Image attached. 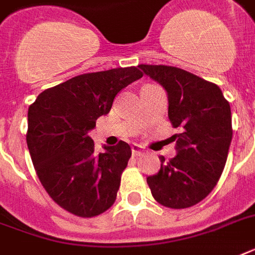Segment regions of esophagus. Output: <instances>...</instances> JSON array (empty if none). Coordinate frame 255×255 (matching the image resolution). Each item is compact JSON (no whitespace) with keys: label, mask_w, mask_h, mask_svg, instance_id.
<instances>
[{"label":"esophagus","mask_w":255,"mask_h":255,"mask_svg":"<svg viewBox=\"0 0 255 255\" xmlns=\"http://www.w3.org/2000/svg\"><path fill=\"white\" fill-rule=\"evenodd\" d=\"M143 153H144V148L141 147V145H139V144H133V145H132V155L140 156V155H143Z\"/></svg>","instance_id":"obj_1"}]
</instances>
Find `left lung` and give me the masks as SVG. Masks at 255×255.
I'll use <instances>...</instances> for the list:
<instances>
[{
  "mask_svg": "<svg viewBox=\"0 0 255 255\" xmlns=\"http://www.w3.org/2000/svg\"><path fill=\"white\" fill-rule=\"evenodd\" d=\"M163 86L168 116L180 133L173 135L177 155L160 156V170L147 177L152 196L161 205L184 209L202 201L217 185L232 143L229 102L217 85L185 70L164 65H139Z\"/></svg>",
  "mask_w": 255,
  "mask_h": 255,
  "instance_id": "obj_1",
  "label": "left lung"
}]
</instances>
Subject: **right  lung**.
Here are the masks:
<instances>
[{"label": "right lung", "mask_w": 255, "mask_h": 255, "mask_svg": "<svg viewBox=\"0 0 255 255\" xmlns=\"http://www.w3.org/2000/svg\"><path fill=\"white\" fill-rule=\"evenodd\" d=\"M141 77L137 67L82 74L41 92L29 107L26 141L38 178L58 205L78 217H95L115 202L131 147L120 140L98 153L88 131Z\"/></svg>", "instance_id": "obj_1"}]
</instances>
